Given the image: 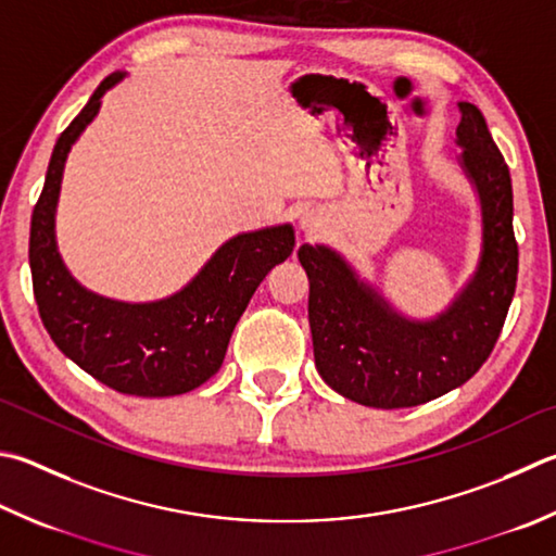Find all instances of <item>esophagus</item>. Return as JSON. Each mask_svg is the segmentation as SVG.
Here are the masks:
<instances>
[{"instance_id":"esophagus-1","label":"esophagus","mask_w":556,"mask_h":556,"mask_svg":"<svg viewBox=\"0 0 556 556\" xmlns=\"http://www.w3.org/2000/svg\"><path fill=\"white\" fill-rule=\"evenodd\" d=\"M299 226L306 236H316V233H320V228H323V218L316 214V211H306V214L301 216Z\"/></svg>"}]
</instances>
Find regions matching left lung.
<instances>
[{"label": "left lung", "mask_w": 556, "mask_h": 556, "mask_svg": "<svg viewBox=\"0 0 556 556\" xmlns=\"http://www.w3.org/2000/svg\"><path fill=\"white\" fill-rule=\"evenodd\" d=\"M457 163L481 208V252L445 311L410 318L328 245L299 248L308 275L316 369L332 391L369 408H410L477 375L501 336L516 294L518 245L513 187L481 111L459 102Z\"/></svg>", "instance_id": "8db88e82"}]
</instances>
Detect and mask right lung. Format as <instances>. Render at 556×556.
Listing matches in <instances>:
<instances>
[{"mask_svg": "<svg viewBox=\"0 0 556 556\" xmlns=\"http://www.w3.org/2000/svg\"><path fill=\"white\" fill-rule=\"evenodd\" d=\"M126 73L94 89L50 155L46 185L31 216L34 296L40 320L65 357L128 396H177L224 365L230 336L260 281L294 250V226L279 224L226 240L175 294L118 301L89 291L70 275L55 240V211L70 150L102 109V97Z\"/></svg>", "mask_w": 556, "mask_h": 556, "instance_id": "obj_1", "label": "right lung"}]
</instances>
